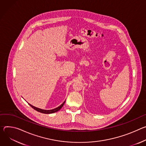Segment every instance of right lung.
Returning a JSON list of instances; mask_svg holds the SVG:
<instances>
[{
  "mask_svg": "<svg viewBox=\"0 0 146 146\" xmlns=\"http://www.w3.org/2000/svg\"><path fill=\"white\" fill-rule=\"evenodd\" d=\"M65 103V102H63V103L62 104H61L59 107L56 108H54L53 110H42V109H40V108H37V107H35L31 105L30 104H29V105L32 107L33 108L34 110H35L36 111L39 112H41V113H43V114H52V113H54V112H56L57 111H58V110H60L62 107L63 106V105Z\"/></svg>",
  "mask_w": 146,
  "mask_h": 146,
  "instance_id": "1",
  "label": "right lung"
}]
</instances>
